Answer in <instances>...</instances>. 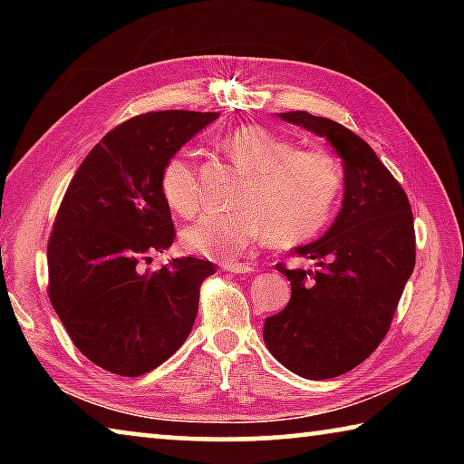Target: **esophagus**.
<instances>
[{"mask_svg":"<svg viewBox=\"0 0 464 464\" xmlns=\"http://www.w3.org/2000/svg\"><path fill=\"white\" fill-rule=\"evenodd\" d=\"M221 268L225 272H233V274H249V272H254V268H251L249 264H237V262H225V264H221Z\"/></svg>","mask_w":464,"mask_h":464,"instance_id":"obj_1","label":"esophagus"}]
</instances>
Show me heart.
<instances>
[{"label": "heart", "instance_id": "1", "mask_svg": "<svg viewBox=\"0 0 464 464\" xmlns=\"http://www.w3.org/2000/svg\"><path fill=\"white\" fill-rule=\"evenodd\" d=\"M227 155L247 174L237 210H207L184 227V247L210 260H231L251 243L268 237L290 246L327 225L342 188V168L319 149L293 143L256 124L233 129L221 140ZM161 194L178 215L198 207L196 168L188 153H176L161 171Z\"/></svg>", "mask_w": 464, "mask_h": 464}]
</instances>
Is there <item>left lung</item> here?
Here are the masks:
<instances>
[{"label":"left lung","mask_w":464,"mask_h":464,"mask_svg":"<svg viewBox=\"0 0 464 464\" xmlns=\"http://www.w3.org/2000/svg\"><path fill=\"white\" fill-rule=\"evenodd\" d=\"M324 137L342 160V208L324 237L298 246L313 268L276 270L290 280V301L266 319L270 354L303 379H334L372 354L387 335L415 266L410 200L366 140L303 110L276 114Z\"/></svg>","instance_id":"left-lung-1"}]
</instances>
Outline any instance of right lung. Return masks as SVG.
<instances>
[{"label":"right lung","mask_w":464,"mask_h":464,"mask_svg":"<svg viewBox=\"0 0 464 464\" xmlns=\"http://www.w3.org/2000/svg\"><path fill=\"white\" fill-rule=\"evenodd\" d=\"M217 119L163 110L122 122L92 149L63 196L46 249L49 296L75 348L108 372L153 371L192 332L215 264L171 257L151 272L139 260L176 237L163 168Z\"/></svg>","instance_id":"obj_1"}]
</instances>
